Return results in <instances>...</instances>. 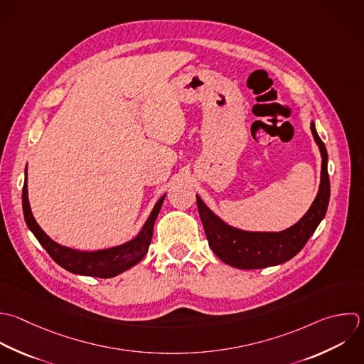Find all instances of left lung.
<instances>
[{
    "mask_svg": "<svg viewBox=\"0 0 364 364\" xmlns=\"http://www.w3.org/2000/svg\"><path fill=\"white\" fill-rule=\"evenodd\" d=\"M310 131L321 156L320 185L311 206L293 226L280 232L243 230L226 223L196 195L198 210L209 246L226 264L236 269H263L284 263L303 249L326 216L330 199L327 151L317 135L314 121L310 122Z\"/></svg>",
    "mask_w": 364,
    "mask_h": 364,
    "instance_id": "8db88e82",
    "label": "left lung"
}]
</instances>
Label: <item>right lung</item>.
<instances>
[{
    "mask_svg": "<svg viewBox=\"0 0 364 364\" xmlns=\"http://www.w3.org/2000/svg\"><path fill=\"white\" fill-rule=\"evenodd\" d=\"M165 196L166 193L159 198L151 215L145 220L144 226L132 239L121 245L100 249V250H78L68 246H63L55 240H53L41 229L30 206L27 169H26V181L23 188V210H24V219L28 229L34 233L37 240L48 252V255L54 259V262H57L61 267L81 276H94V277L108 279V277H114L124 273L125 270L138 264L144 259V256L149 249L152 235H154V225L162 208Z\"/></svg>",
    "mask_w": 364,
    "mask_h": 364,
    "instance_id": "1",
    "label": "right lung"
}]
</instances>
